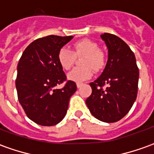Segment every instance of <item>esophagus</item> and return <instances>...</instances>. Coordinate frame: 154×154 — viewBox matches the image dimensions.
<instances>
[{"label":"esophagus","mask_w":154,"mask_h":154,"mask_svg":"<svg viewBox=\"0 0 154 154\" xmlns=\"http://www.w3.org/2000/svg\"><path fill=\"white\" fill-rule=\"evenodd\" d=\"M82 85H83L82 83H77V88H80V87H82Z\"/></svg>","instance_id":"esophagus-1"}]
</instances>
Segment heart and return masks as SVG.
Instances as JSON below:
<instances>
[{
    "mask_svg": "<svg viewBox=\"0 0 154 154\" xmlns=\"http://www.w3.org/2000/svg\"><path fill=\"white\" fill-rule=\"evenodd\" d=\"M75 51L67 47H63L57 54L58 63L64 70H70L73 67L76 56H85L82 65L83 67H77L67 74L70 81L80 83L92 77L93 68L96 72L100 71L106 65V55L100 51L99 45L90 39H82L74 44ZM91 67V69L90 67Z\"/></svg>",
    "mask_w": 154,
    "mask_h": 154,
    "instance_id": "heart-1",
    "label": "heart"
}]
</instances>
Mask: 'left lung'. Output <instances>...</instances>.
<instances>
[{
	"instance_id": "left-lung-1",
	"label": "left lung",
	"mask_w": 154,
	"mask_h": 154,
	"mask_svg": "<svg viewBox=\"0 0 154 154\" xmlns=\"http://www.w3.org/2000/svg\"><path fill=\"white\" fill-rule=\"evenodd\" d=\"M100 38L108 49V60L100 77L90 83L92 92L86 104L97 119L114 123L122 119L134 103L139 72L134 54L125 41L109 33ZM104 85L107 87L102 88Z\"/></svg>"
}]
</instances>
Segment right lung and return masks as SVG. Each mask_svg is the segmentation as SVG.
I'll return each mask as SVG.
<instances>
[{
	"label": "right lung",
	"instance_id": "obj_1",
	"mask_svg": "<svg viewBox=\"0 0 154 154\" xmlns=\"http://www.w3.org/2000/svg\"><path fill=\"white\" fill-rule=\"evenodd\" d=\"M73 38L48 35L36 39L23 52L17 66L15 87L18 100L29 119L39 125L61 122L77 85L67 81L61 89L55 87L66 81L57 61V54Z\"/></svg>",
	"mask_w": 154,
	"mask_h": 154
}]
</instances>
